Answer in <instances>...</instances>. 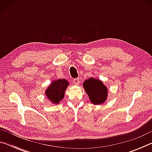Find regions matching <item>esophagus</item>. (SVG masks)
<instances>
[{
  "label": "esophagus",
  "mask_w": 152,
  "mask_h": 152,
  "mask_svg": "<svg viewBox=\"0 0 152 152\" xmlns=\"http://www.w3.org/2000/svg\"><path fill=\"white\" fill-rule=\"evenodd\" d=\"M74 83L76 84V85H78V84L80 83V80H79V78H74Z\"/></svg>",
  "instance_id": "34e87169"
}]
</instances>
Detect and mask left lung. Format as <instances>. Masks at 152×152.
<instances>
[{
	"mask_svg": "<svg viewBox=\"0 0 152 152\" xmlns=\"http://www.w3.org/2000/svg\"><path fill=\"white\" fill-rule=\"evenodd\" d=\"M83 87L94 104H101L107 100V88L100 80L93 78L86 80L83 83Z\"/></svg>",
	"mask_w": 152,
	"mask_h": 152,
	"instance_id": "obj_1",
	"label": "left lung"
}]
</instances>
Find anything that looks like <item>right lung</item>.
Instances as JSON below:
<instances>
[{"label":"right lung","instance_id":"add662e5","mask_svg":"<svg viewBox=\"0 0 152 152\" xmlns=\"http://www.w3.org/2000/svg\"><path fill=\"white\" fill-rule=\"evenodd\" d=\"M69 82L65 79H58L51 82L45 91V95L48 99L54 104H58L64 97L66 89Z\"/></svg>","mask_w":152,"mask_h":152}]
</instances>
